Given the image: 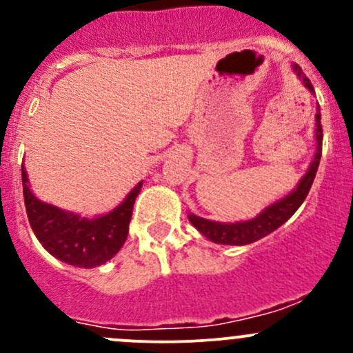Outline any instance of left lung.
<instances>
[{"instance_id": "obj_1", "label": "left lung", "mask_w": 353, "mask_h": 353, "mask_svg": "<svg viewBox=\"0 0 353 353\" xmlns=\"http://www.w3.org/2000/svg\"><path fill=\"white\" fill-rule=\"evenodd\" d=\"M292 70L297 74L299 80H302L305 88H309V92L314 94V88H312L309 78L302 73L301 66L292 65ZM316 152L314 159L309 163L307 170H305L304 176L301 177V181L297 183V186L285 194L283 198L276 199L272 205H268L266 208H263L254 219L243 220V222H215V220L203 219V216L194 215V213H188V219L193 223L194 229L201 234L203 237H206L208 241L215 244H227V245H244L256 243V241L263 239L265 236L272 234L273 230L279 229L280 225L287 222L295 212H297L299 206L304 203L305 196H307L309 190L312 186V181H314L316 172H318L319 160H321V148H323V128H321V112H316Z\"/></svg>"}]
</instances>
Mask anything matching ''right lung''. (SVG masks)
<instances>
[{"instance_id":"1","label":"right lung","mask_w":353,"mask_h":353,"mask_svg":"<svg viewBox=\"0 0 353 353\" xmlns=\"http://www.w3.org/2000/svg\"><path fill=\"white\" fill-rule=\"evenodd\" d=\"M25 210L42 248L59 261L78 268H95L117 254L126 243L134 199L143 181L137 184L114 210L94 219L41 201L30 190L22 165Z\"/></svg>"}]
</instances>
